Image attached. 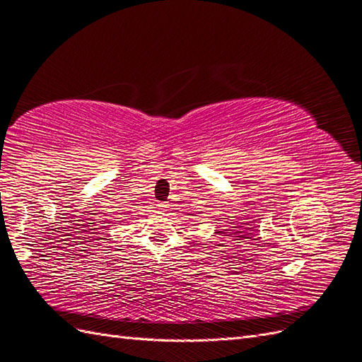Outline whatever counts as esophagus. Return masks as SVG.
<instances>
[{
    "mask_svg": "<svg viewBox=\"0 0 362 362\" xmlns=\"http://www.w3.org/2000/svg\"><path fill=\"white\" fill-rule=\"evenodd\" d=\"M156 209L160 211H165V210H169V204H165V202H160V204H156Z\"/></svg>",
    "mask_w": 362,
    "mask_h": 362,
    "instance_id": "obj_1",
    "label": "esophagus"
}]
</instances>
